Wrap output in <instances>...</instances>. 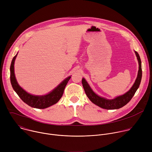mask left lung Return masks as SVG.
I'll return each mask as SVG.
<instances>
[{
	"label": "left lung",
	"instance_id": "left-lung-1",
	"mask_svg": "<svg viewBox=\"0 0 152 152\" xmlns=\"http://www.w3.org/2000/svg\"><path fill=\"white\" fill-rule=\"evenodd\" d=\"M136 56L137 57L138 63H139V70L138 72V76L137 79L132 86V88L130 89L124 94L118 96L114 99L109 100L106 99L104 98L101 97L95 94L91 88L90 87L89 85L86 82L84 78L82 80V83L83 85L85 92L88 97V99L95 104L100 106L102 108L106 110H117L119 108L122 107L126 105L128 102H130L136 93L137 89L141 83V77H142V69H141V61L139 54L137 52L135 51Z\"/></svg>",
	"mask_w": 152,
	"mask_h": 152
}]
</instances>
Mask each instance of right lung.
Returning a JSON list of instances; mask_svg holds the SVG:
<instances>
[{"instance_id": "right-lung-1", "label": "right lung", "mask_w": 152, "mask_h": 152, "mask_svg": "<svg viewBox=\"0 0 152 152\" xmlns=\"http://www.w3.org/2000/svg\"><path fill=\"white\" fill-rule=\"evenodd\" d=\"M17 54L18 53H17L13 58L11 62L10 67V80L14 90L16 92L20 98L31 107L38 108V109H45V108L56 103L61 98L65 87L71 76L64 80L56 88H55V89L47 95L38 96L30 94L20 87L15 77L14 65Z\"/></svg>"}]
</instances>
